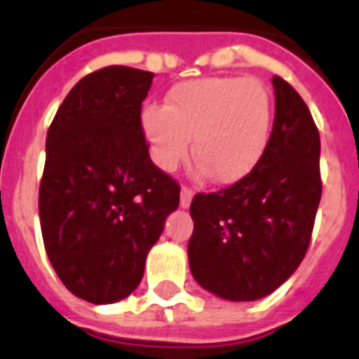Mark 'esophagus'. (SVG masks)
<instances>
[{"instance_id": "esophagus-1", "label": "esophagus", "mask_w": 359, "mask_h": 359, "mask_svg": "<svg viewBox=\"0 0 359 359\" xmlns=\"http://www.w3.org/2000/svg\"><path fill=\"white\" fill-rule=\"evenodd\" d=\"M192 196H194V190L190 187L180 188V205H182V208H188L190 202H192Z\"/></svg>"}]
</instances>
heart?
<instances>
[{
	"instance_id": "1",
	"label": "heart",
	"mask_w": 359,
	"mask_h": 359,
	"mask_svg": "<svg viewBox=\"0 0 359 359\" xmlns=\"http://www.w3.org/2000/svg\"><path fill=\"white\" fill-rule=\"evenodd\" d=\"M271 128V90L256 76L182 82L165 105L142 109V130L161 169H175L194 136V157L217 182H236L252 172L269 146Z\"/></svg>"
}]
</instances>
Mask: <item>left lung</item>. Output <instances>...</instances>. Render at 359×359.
<instances>
[{
	"label": "left lung",
	"instance_id": "obj_1",
	"mask_svg": "<svg viewBox=\"0 0 359 359\" xmlns=\"http://www.w3.org/2000/svg\"><path fill=\"white\" fill-rule=\"evenodd\" d=\"M275 121L262 161L244 179L190 203V271L225 300H259L298 269L321 200L319 130L300 94L273 76Z\"/></svg>",
	"mask_w": 359,
	"mask_h": 359
}]
</instances>
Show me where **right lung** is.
<instances>
[{"label": "right lung", "mask_w": 359, "mask_h": 359, "mask_svg": "<svg viewBox=\"0 0 359 359\" xmlns=\"http://www.w3.org/2000/svg\"><path fill=\"white\" fill-rule=\"evenodd\" d=\"M154 73L109 65L74 84L51 121L40 180L43 246L61 283L90 304L140 285L180 187L149 159L142 102Z\"/></svg>", "instance_id": "obj_1"}]
</instances>
